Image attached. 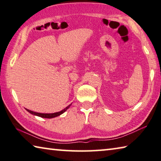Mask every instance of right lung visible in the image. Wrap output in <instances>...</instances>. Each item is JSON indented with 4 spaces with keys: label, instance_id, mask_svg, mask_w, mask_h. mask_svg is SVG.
<instances>
[{
    "label": "right lung",
    "instance_id": "1",
    "mask_svg": "<svg viewBox=\"0 0 161 161\" xmlns=\"http://www.w3.org/2000/svg\"><path fill=\"white\" fill-rule=\"evenodd\" d=\"M69 105L68 106H67L65 108H64L63 110H62L61 111H59V112H57V113H36V112H34L32 111V110H30L28 109H26L27 111H28L30 113L33 115H38L39 117H41V118H54V117H56V116H58V115H61L62 113H64L65 110H66L68 108L70 107Z\"/></svg>",
    "mask_w": 161,
    "mask_h": 161
}]
</instances>
